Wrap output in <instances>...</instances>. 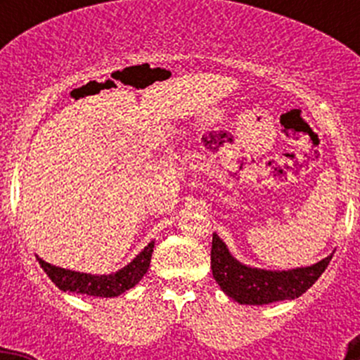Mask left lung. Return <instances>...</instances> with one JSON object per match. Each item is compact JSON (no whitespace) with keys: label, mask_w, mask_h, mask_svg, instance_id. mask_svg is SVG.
<instances>
[{"label":"left lung","mask_w":360,"mask_h":360,"mask_svg":"<svg viewBox=\"0 0 360 360\" xmlns=\"http://www.w3.org/2000/svg\"><path fill=\"white\" fill-rule=\"evenodd\" d=\"M333 254L335 250L310 266L291 268V270H264L238 261L230 252L228 245L214 233L210 268H212L214 281L231 300L240 304H268L275 301L296 300L307 292L324 274Z\"/></svg>","instance_id":"1"}]
</instances>
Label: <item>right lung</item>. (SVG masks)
I'll return each instance as SVG.
<instances>
[{"mask_svg": "<svg viewBox=\"0 0 360 360\" xmlns=\"http://www.w3.org/2000/svg\"><path fill=\"white\" fill-rule=\"evenodd\" d=\"M155 242H150L129 264H125L120 270L112 271V274L104 275H94V274H83V271L68 270V268L56 266L41 257L36 256L39 266L45 270L50 281L60 289V291L76 292V294H86V296H97V297H116L123 294L134 285L139 284L141 278L146 275L148 268L151 263V254H153Z\"/></svg>", "mask_w": 360, "mask_h": 360, "instance_id": "obj_1", "label": "right lung"}]
</instances>
